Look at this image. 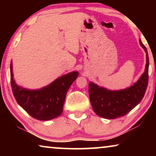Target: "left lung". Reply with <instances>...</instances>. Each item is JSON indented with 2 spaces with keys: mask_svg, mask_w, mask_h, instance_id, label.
<instances>
[{
  "mask_svg": "<svg viewBox=\"0 0 156 156\" xmlns=\"http://www.w3.org/2000/svg\"><path fill=\"white\" fill-rule=\"evenodd\" d=\"M146 53L145 72L132 86L121 90H108L94 82L89 83V94L94 112L102 118L114 119L125 116L140 103L144 97L148 82L149 59L147 49L139 40Z\"/></svg>",
  "mask_w": 156,
  "mask_h": 156,
  "instance_id": "8db88e82",
  "label": "left lung"
}]
</instances>
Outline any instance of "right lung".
Returning a JSON list of instances; mask_svg holds the SVG:
<instances>
[{
  "mask_svg": "<svg viewBox=\"0 0 156 156\" xmlns=\"http://www.w3.org/2000/svg\"><path fill=\"white\" fill-rule=\"evenodd\" d=\"M78 75V72H72L41 89H28L15 82L10 62V83L16 101L27 114L40 121L51 120L61 115L68 89Z\"/></svg>",
  "mask_w": 156,
  "mask_h": 156,
  "instance_id": "obj_1",
  "label": "right lung"
}]
</instances>
